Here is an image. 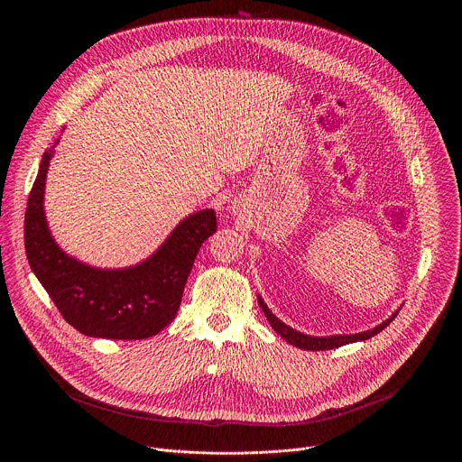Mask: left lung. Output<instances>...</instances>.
I'll use <instances>...</instances> for the list:
<instances>
[{"mask_svg":"<svg viewBox=\"0 0 462 462\" xmlns=\"http://www.w3.org/2000/svg\"><path fill=\"white\" fill-rule=\"evenodd\" d=\"M257 301H259V307L261 310L265 312L269 323L273 325L274 331L285 338L287 344L294 346V347H300V349H305V351H327V349H337V347H342L346 344H353V342H365L369 338H373L374 335H378L382 328H385L393 319L394 316L399 314L401 309L394 310L387 319H383L382 323H378L376 327L369 328V331H362V333H355V335H331V337H310V335H305V333H300L296 331V328L289 327L287 323H283L280 318H276L273 314V310L267 307V303L263 301V298L257 294Z\"/></svg>","mask_w":462,"mask_h":462,"instance_id":"obj_1","label":"left lung"}]
</instances>
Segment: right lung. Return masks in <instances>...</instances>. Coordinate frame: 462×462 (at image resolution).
Returning a JSON list of instances; mask_svg holds the SVG:
<instances>
[{
  "label": "right lung",
  "mask_w": 462,
  "mask_h": 462,
  "mask_svg": "<svg viewBox=\"0 0 462 462\" xmlns=\"http://www.w3.org/2000/svg\"><path fill=\"white\" fill-rule=\"evenodd\" d=\"M60 139L45 150L25 212L29 265L60 314L93 338L144 340L175 318L188 274L201 245L217 230L212 208L184 217L144 261L124 269H98L63 252L43 208L49 162Z\"/></svg>",
  "instance_id": "add662e5"
}]
</instances>
